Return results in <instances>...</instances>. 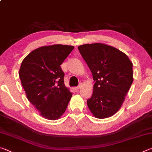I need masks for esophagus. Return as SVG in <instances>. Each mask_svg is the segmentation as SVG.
Masks as SVG:
<instances>
[{
    "label": "esophagus",
    "mask_w": 152,
    "mask_h": 152,
    "mask_svg": "<svg viewBox=\"0 0 152 152\" xmlns=\"http://www.w3.org/2000/svg\"><path fill=\"white\" fill-rule=\"evenodd\" d=\"M81 87H82V84H79V85L78 86H76V88H75V90L76 91H78V90L80 89V88H81Z\"/></svg>",
    "instance_id": "esophagus-1"
}]
</instances>
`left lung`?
I'll return each instance as SVG.
<instances>
[{
    "mask_svg": "<svg viewBox=\"0 0 152 152\" xmlns=\"http://www.w3.org/2000/svg\"><path fill=\"white\" fill-rule=\"evenodd\" d=\"M78 49L95 82L93 93L87 100L90 110L98 119L113 116L133 83L132 62L125 53L103 43L84 44Z\"/></svg>",
    "mask_w": 152,
    "mask_h": 152,
    "instance_id": "8db88e82",
    "label": "left lung"
}]
</instances>
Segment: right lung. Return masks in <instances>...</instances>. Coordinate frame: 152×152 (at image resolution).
I'll return each mask as SVG.
<instances>
[{"mask_svg": "<svg viewBox=\"0 0 152 152\" xmlns=\"http://www.w3.org/2000/svg\"><path fill=\"white\" fill-rule=\"evenodd\" d=\"M74 48L60 44L43 46L29 53L20 65L19 78L27 99L45 119H58L72 96L64 84L61 64Z\"/></svg>", "mask_w": 152, "mask_h": 152, "instance_id": "obj_1", "label": "right lung"}]
</instances>
